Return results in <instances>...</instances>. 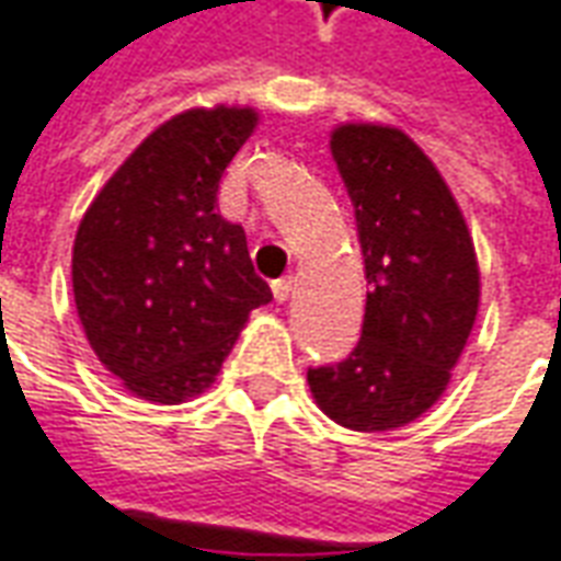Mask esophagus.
<instances>
[{
	"label": "esophagus",
	"instance_id": "esophagus-1",
	"mask_svg": "<svg viewBox=\"0 0 561 561\" xmlns=\"http://www.w3.org/2000/svg\"><path fill=\"white\" fill-rule=\"evenodd\" d=\"M294 291V276H282V279L273 282V297L279 300V304H285L288 297H291Z\"/></svg>",
	"mask_w": 561,
	"mask_h": 561
}]
</instances>
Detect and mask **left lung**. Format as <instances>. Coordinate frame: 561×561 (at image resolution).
<instances>
[{
    "label": "left lung",
    "instance_id": "8db88e82",
    "mask_svg": "<svg viewBox=\"0 0 561 561\" xmlns=\"http://www.w3.org/2000/svg\"><path fill=\"white\" fill-rule=\"evenodd\" d=\"M330 152L354 204L369 291L354 352L306 378L330 421L385 433L445 393L478 316L481 273L457 201L405 131L345 123Z\"/></svg>",
    "mask_w": 561,
    "mask_h": 561
}]
</instances>
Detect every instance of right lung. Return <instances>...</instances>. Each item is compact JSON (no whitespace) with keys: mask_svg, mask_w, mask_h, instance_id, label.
<instances>
[{"mask_svg":"<svg viewBox=\"0 0 561 561\" xmlns=\"http://www.w3.org/2000/svg\"><path fill=\"white\" fill-rule=\"evenodd\" d=\"M252 107H195L161 123L80 219L71 282L92 352L135 397L183 402L216 381L249 312L273 300L245 231L219 216L225 168Z\"/></svg>","mask_w":561,"mask_h":561,"instance_id":"1","label":"right lung"}]
</instances>
